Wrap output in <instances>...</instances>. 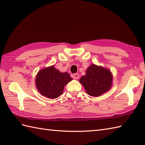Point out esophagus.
<instances>
[{
	"label": "esophagus",
	"mask_w": 145,
	"mask_h": 145,
	"mask_svg": "<svg viewBox=\"0 0 145 145\" xmlns=\"http://www.w3.org/2000/svg\"><path fill=\"white\" fill-rule=\"evenodd\" d=\"M73 76L75 79H78L80 77V75L78 73H74V74L73 75Z\"/></svg>",
	"instance_id": "obj_1"
}]
</instances>
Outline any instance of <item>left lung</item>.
I'll return each mask as SVG.
<instances>
[{
    "instance_id": "1",
    "label": "left lung",
    "mask_w": 145,
    "mask_h": 145,
    "mask_svg": "<svg viewBox=\"0 0 145 145\" xmlns=\"http://www.w3.org/2000/svg\"><path fill=\"white\" fill-rule=\"evenodd\" d=\"M112 75L110 71L93 64L86 71L80 82L87 93L92 97H98L110 90L112 84Z\"/></svg>"
}]
</instances>
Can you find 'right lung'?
I'll use <instances>...</instances> for the list:
<instances>
[{
    "label": "right lung",
    "instance_id": "right-lung-1",
    "mask_svg": "<svg viewBox=\"0 0 145 145\" xmlns=\"http://www.w3.org/2000/svg\"><path fill=\"white\" fill-rule=\"evenodd\" d=\"M72 80L67 72L61 73L54 66L40 70L36 76L35 84L43 96L51 99L58 98L63 93L64 87Z\"/></svg>",
    "mask_w": 145,
    "mask_h": 145
}]
</instances>
